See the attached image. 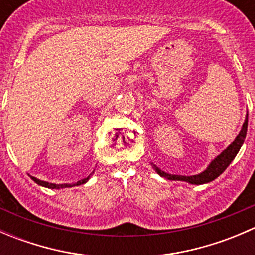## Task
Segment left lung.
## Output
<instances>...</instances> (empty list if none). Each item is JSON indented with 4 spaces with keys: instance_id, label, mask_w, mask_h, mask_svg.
<instances>
[{
    "instance_id": "obj_1",
    "label": "left lung",
    "mask_w": 255,
    "mask_h": 255,
    "mask_svg": "<svg viewBox=\"0 0 255 255\" xmlns=\"http://www.w3.org/2000/svg\"><path fill=\"white\" fill-rule=\"evenodd\" d=\"M247 128H248V115L246 116V120H244L243 126H242V129L239 132V134L236 137V139L233 140V143H231L222 153L218 156H216L212 161L210 163V165L207 166L206 170L202 171L201 174H197V175L192 176H182V175H173V174H168L165 171L160 170L159 168H156L153 163V168L155 169L156 173L160 176L165 177L168 180H179V181H186L189 184H195V185H201L206 184V182L212 181L216 177H218L223 171L227 169V166L232 163L233 159L236 158V155L238 154L239 149H241L242 144L244 143L247 135Z\"/></svg>"
}]
</instances>
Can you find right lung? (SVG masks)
Here are the masks:
<instances>
[{"mask_svg": "<svg viewBox=\"0 0 255 255\" xmlns=\"http://www.w3.org/2000/svg\"><path fill=\"white\" fill-rule=\"evenodd\" d=\"M30 177H32L33 181L37 182V184L40 185V186L48 187V189H64V187H73V186H76V185H82V184H85V182L89 181L90 175L87 176V177H85V179L80 180V181H78V182H75V184H51V182L43 181V180L37 179V177H34V176H30Z\"/></svg>", "mask_w": 255, "mask_h": 255, "instance_id": "right-lung-1", "label": "right lung"}]
</instances>
